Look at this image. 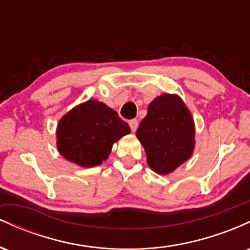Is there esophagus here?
I'll use <instances>...</instances> for the list:
<instances>
[{
	"instance_id": "obj_1",
	"label": "esophagus",
	"mask_w": 250,
	"mask_h": 250,
	"mask_svg": "<svg viewBox=\"0 0 250 250\" xmlns=\"http://www.w3.org/2000/svg\"><path fill=\"white\" fill-rule=\"evenodd\" d=\"M129 125H130L131 131H134L135 133L137 127H139V121H137V120H130V121H129Z\"/></svg>"
}]
</instances>
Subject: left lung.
I'll list each match as a JSON object with an SVG mask.
<instances>
[{"instance_id": "8db88e82", "label": "left lung", "mask_w": 250, "mask_h": 250, "mask_svg": "<svg viewBox=\"0 0 250 250\" xmlns=\"http://www.w3.org/2000/svg\"><path fill=\"white\" fill-rule=\"evenodd\" d=\"M155 173H173L193 155L195 125L190 110L176 94H162L149 103L136 131Z\"/></svg>"}]
</instances>
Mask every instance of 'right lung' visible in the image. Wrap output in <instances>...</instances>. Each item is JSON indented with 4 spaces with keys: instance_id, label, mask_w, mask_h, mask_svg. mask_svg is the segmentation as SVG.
Here are the masks:
<instances>
[{
    "instance_id": "obj_1",
    "label": "right lung",
    "mask_w": 250,
    "mask_h": 250,
    "mask_svg": "<svg viewBox=\"0 0 250 250\" xmlns=\"http://www.w3.org/2000/svg\"><path fill=\"white\" fill-rule=\"evenodd\" d=\"M129 133L128 123L114 109L97 100H88L57 123V150L80 167H95L108 159L114 143Z\"/></svg>"
}]
</instances>
